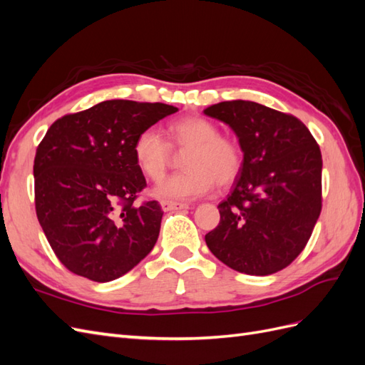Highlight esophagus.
I'll list each match as a JSON object with an SVG mask.
<instances>
[{
  "mask_svg": "<svg viewBox=\"0 0 365 365\" xmlns=\"http://www.w3.org/2000/svg\"><path fill=\"white\" fill-rule=\"evenodd\" d=\"M161 208L164 210V212H170V210H185V208H189V205L182 204V202H175V201L164 200V201H161Z\"/></svg>",
  "mask_w": 365,
  "mask_h": 365,
  "instance_id": "34e87169",
  "label": "esophagus"
}]
</instances>
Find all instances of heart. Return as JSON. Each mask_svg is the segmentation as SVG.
Returning <instances> with one entry per match:
<instances>
[{
    "mask_svg": "<svg viewBox=\"0 0 365 365\" xmlns=\"http://www.w3.org/2000/svg\"><path fill=\"white\" fill-rule=\"evenodd\" d=\"M168 138L155 128L138 132L134 140V158L140 172L150 181H161L176 161L186 155L182 173L163 181L155 193L160 197L195 200L213 189L233 182L244 168V149L240 143L219 134V126L205 117L192 115L175 120L168 126Z\"/></svg>",
    "mask_w": 365,
    "mask_h": 365,
    "instance_id": "1",
    "label": "heart"
}]
</instances>
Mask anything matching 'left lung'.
<instances>
[{
    "label": "left lung",
    "instance_id": "1",
    "mask_svg": "<svg viewBox=\"0 0 365 365\" xmlns=\"http://www.w3.org/2000/svg\"><path fill=\"white\" fill-rule=\"evenodd\" d=\"M204 113L236 132L244 168L207 247L231 269L269 275L300 254L322 213V150L302 120L248 101Z\"/></svg>",
    "mask_w": 365,
    "mask_h": 365
}]
</instances>
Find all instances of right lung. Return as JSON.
<instances>
[{
  "label": "right lung",
  "instance_id": "add662e5",
  "mask_svg": "<svg viewBox=\"0 0 365 365\" xmlns=\"http://www.w3.org/2000/svg\"><path fill=\"white\" fill-rule=\"evenodd\" d=\"M176 111L164 103L105 101L50 126L33 164L35 207L68 271L111 282L152 251L163 210L157 201L135 202L146 180L132 146L140 130Z\"/></svg>",
  "mask_w": 365,
  "mask_h": 365
}]
</instances>
